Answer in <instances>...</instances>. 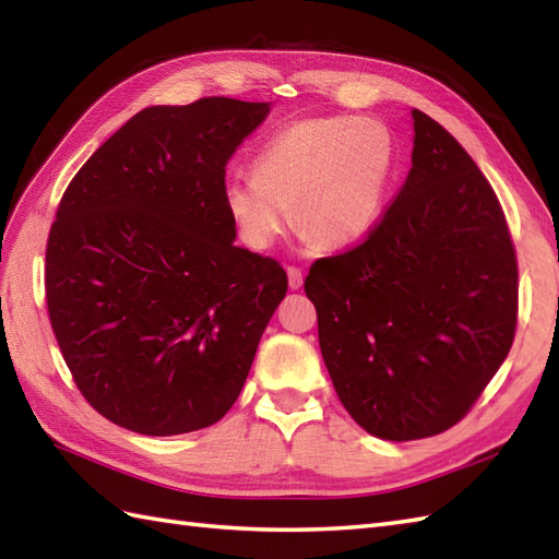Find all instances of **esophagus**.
Returning <instances> with one entry per match:
<instances>
[{"instance_id":"obj_1","label":"esophagus","mask_w":559,"mask_h":559,"mask_svg":"<svg viewBox=\"0 0 559 559\" xmlns=\"http://www.w3.org/2000/svg\"><path fill=\"white\" fill-rule=\"evenodd\" d=\"M286 273H288V286H290V290H300L302 283H305V273H302L298 266H288Z\"/></svg>"}]
</instances>
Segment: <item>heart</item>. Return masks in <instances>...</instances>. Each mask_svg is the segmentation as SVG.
<instances>
[{"mask_svg": "<svg viewBox=\"0 0 559 559\" xmlns=\"http://www.w3.org/2000/svg\"><path fill=\"white\" fill-rule=\"evenodd\" d=\"M396 170V144L372 117H307L273 132L254 173L223 185V204L240 240L269 249L295 221L307 242L331 252L365 242L377 228Z\"/></svg>", "mask_w": 559, "mask_h": 559, "instance_id": "heart-1", "label": "heart"}]
</instances>
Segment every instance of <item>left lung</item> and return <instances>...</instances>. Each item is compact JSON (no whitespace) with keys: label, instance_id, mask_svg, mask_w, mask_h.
Masks as SVG:
<instances>
[{"label":"left lung","instance_id":"left-lung-1","mask_svg":"<svg viewBox=\"0 0 559 559\" xmlns=\"http://www.w3.org/2000/svg\"><path fill=\"white\" fill-rule=\"evenodd\" d=\"M411 115L413 165L394 204L305 278L341 403L389 442L439 435L471 411L512 348L519 298L490 182L442 124Z\"/></svg>","mask_w":559,"mask_h":559}]
</instances>
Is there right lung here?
Segmentation results:
<instances>
[{
  "label": "right lung",
  "instance_id": "1",
  "mask_svg": "<svg viewBox=\"0 0 559 559\" xmlns=\"http://www.w3.org/2000/svg\"><path fill=\"white\" fill-rule=\"evenodd\" d=\"M271 103L153 105L83 163L45 252L52 331L93 408L151 437L218 423L286 298L278 261L235 247L225 165Z\"/></svg>",
  "mask_w": 559,
  "mask_h": 559
}]
</instances>
